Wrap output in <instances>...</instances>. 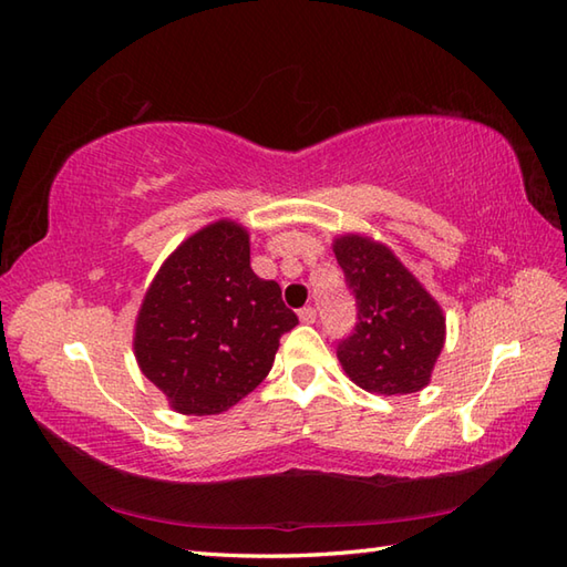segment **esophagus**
I'll return each mask as SVG.
<instances>
[{
	"mask_svg": "<svg viewBox=\"0 0 567 567\" xmlns=\"http://www.w3.org/2000/svg\"><path fill=\"white\" fill-rule=\"evenodd\" d=\"M299 321H302V323H315L317 321V309L315 307L299 309Z\"/></svg>",
	"mask_w": 567,
	"mask_h": 567,
	"instance_id": "esophagus-1",
	"label": "esophagus"
}]
</instances>
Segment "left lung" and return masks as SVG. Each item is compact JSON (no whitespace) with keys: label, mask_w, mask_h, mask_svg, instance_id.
<instances>
[{"label":"left lung","mask_w":567,"mask_h":567,"mask_svg":"<svg viewBox=\"0 0 567 567\" xmlns=\"http://www.w3.org/2000/svg\"><path fill=\"white\" fill-rule=\"evenodd\" d=\"M333 252L358 305L355 329L336 351L346 375L384 396L424 390L445 343L443 309L380 240L343 234Z\"/></svg>","instance_id":"8db88e82"}]
</instances>
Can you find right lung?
<instances>
[{
  "mask_svg": "<svg viewBox=\"0 0 567 567\" xmlns=\"http://www.w3.org/2000/svg\"><path fill=\"white\" fill-rule=\"evenodd\" d=\"M280 285L250 270L246 226L219 219L185 238L143 297L134 355L179 414H221L268 375L297 327Z\"/></svg>",
  "mask_w": 567,
  "mask_h": 567,
  "instance_id": "add662e5",
  "label": "right lung"
}]
</instances>
